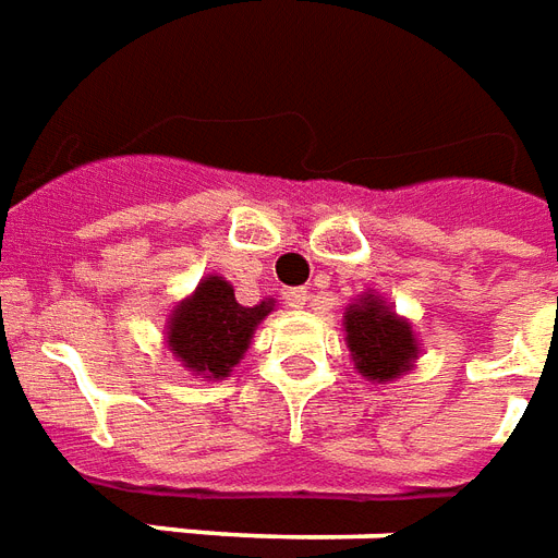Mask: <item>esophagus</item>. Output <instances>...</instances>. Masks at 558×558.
Here are the masks:
<instances>
[{"mask_svg": "<svg viewBox=\"0 0 558 558\" xmlns=\"http://www.w3.org/2000/svg\"><path fill=\"white\" fill-rule=\"evenodd\" d=\"M283 301H287L290 307H304V304L311 301V290H307V287H292V290L283 292Z\"/></svg>", "mask_w": 558, "mask_h": 558, "instance_id": "34e87169", "label": "esophagus"}]
</instances>
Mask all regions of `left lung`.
I'll list each match as a JSON object with an SVG mask.
<instances>
[{
	"label": "left lung",
	"instance_id": "obj_1",
	"mask_svg": "<svg viewBox=\"0 0 558 558\" xmlns=\"http://www.w3.org/2000/svg\"><path fill=\"white\" fill-rule=\"evenodd\" d=\"M345 340L357 369L369 381H390L405 373L416 357L411 325L373 295L345 311Z\"/></svg>",
	"mask_w": 558,
	"mask_h": 558
}]
</instances>
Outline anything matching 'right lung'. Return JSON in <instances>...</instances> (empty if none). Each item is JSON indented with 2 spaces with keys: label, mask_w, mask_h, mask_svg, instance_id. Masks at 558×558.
Returning a JSON list of instances; mask_svg holds the SVG:
<instances>
[{
  "label": "right lung",
  "mask_w": 558,
  "mask_h": 558,
  "mask_svg": "<svg viewBox=\"0 0 558 558\" xmlns=\"http://www.w3.org/2000/svg\"><path fill=\"white\" fill-rule=\"evenodd\" d=\"M266 313H271V301L242 307L233 287L225 278L209 275L195 295L185 299L171 316L168 345L192 373L227 378L245 354L251 333L259 319H266Z\"/></svg>",
  "instance_id": "1"
}]
</instances>
